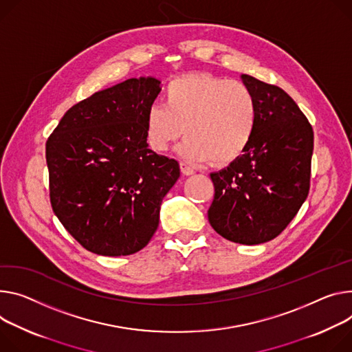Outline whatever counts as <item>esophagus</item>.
I'll use <instances>...</instances> for the list:
<instances>
[{"instance_id":"34e87169","label":"esophagus","mask_w":352,"mask_h":352,"mask_svg":"<svg viewBox=\"0 0 352 352\" xmlns=\"http://www.w3.org/2000/svg\"><path fill=\"white\" fill-rule=\"evenodd\" d=\"M179 167H181V173L184 174V175H192L194 173H195V170L190 167V166H188L186 163H179Z\"/></svg>"}]
</instances>
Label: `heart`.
I'll list each match as a JSON object with an SVG mask.
<instances>
[{"label":"heart","instance_id":"obj_1","mask_svg":"<svg viewBox=\"0 0 352 352\" xmlns=\"http://www.w3.org/2000/svg\"><path fill=\"white\" fill-rule=\"evenodd\" d=\"M166 105L154 104L146 112V139L151 150L178 147L190 163L228 166L248 148L258 120V105L251 89L239 81L209 73L185 74L166 88Z\"/></svg>","mask_w":352,"mask_h":352}]
</instances>
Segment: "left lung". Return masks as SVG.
Here are the masks:
<instances>
[{
	"mask_svg": "<svg viewBox=\"0 0 352 352\" xmlns=\"http://www.w3.org/2000/svg\"><path fill=\"white\" fill-rule=\"evenodd\" d=\"M258 105V120L245 153L212 173L210 226L233 243L261 244L289 225L307 198L313 129L282 88L241 74Z\"/></svg>",
	"mask_w": 352,
	"mask_h": 352,
	"instance_id": "obj_1",
	"label": "left lung"
}]
</instances>
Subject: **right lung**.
Returning a JSON list of instances; mask_svg holds the SVG:
<instances>
[{"label": "right lung", "instance_id": "add662e5", "mask_svg": "<svg viewBox=\"0 0 352 352\" xmlns=\"http://www.w3.org/2000/svg\"><path fill=\"white\" fill-rule=\"evenodd\" d=\"M129 78L72 107L46 142L50 204L88 251H140L158 228L163 198L179 178L174 158L148 148L146 112L162 91Z\"/></svg>", "mask_w": 352, "mask_h": 352}]
</instances>
